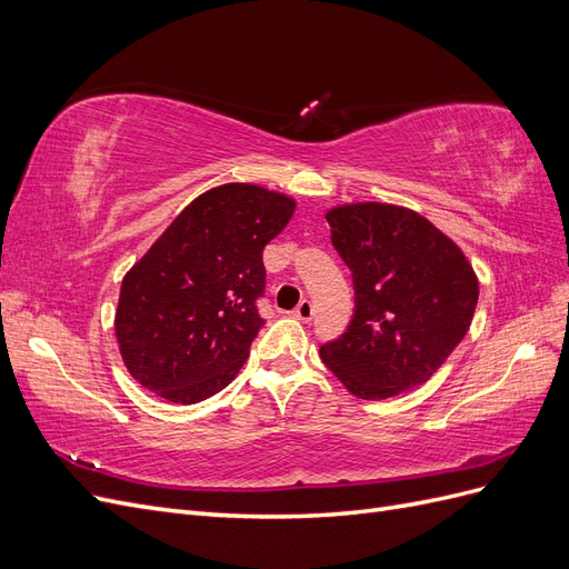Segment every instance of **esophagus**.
Masks as SVG:
<instances>
[{
    "mask_svg": "<svg viewBox=\"0 0 569 569\" xmlns=\"http://www.w3.org/2000/svg\"><path fill=\"white\" fill-rule=\"evenodd\" d=\"M313 303L311 301H308V299H303L297 308H295V313H291V316H295L297 320H303V322H308V320H313Z\"/></svg>",
    "mask_w": 569,
    "mask_h": 569,
    "instance_id": "1",
    "label": "esophagus"
}]
</instances>
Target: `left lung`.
<instances>
[{
    "mask_svg": "<svg viewBox=\"0 0 569 569\" xmlns=\"http://www.w3.org/2000/svg\"><path fill=\"white\" fill-rule=\"evenodd\" d=\"M325 218L353 272L356 313L322 343V363L366 401L425 385L470 330L479 280L468 256L406 206L339 203Z\"/></svg>",
    "mask_w": 569,
    "mask_h": 569,
    "instance_id": "left-lung-1",
    "label": "left lung"
}]
</instances>
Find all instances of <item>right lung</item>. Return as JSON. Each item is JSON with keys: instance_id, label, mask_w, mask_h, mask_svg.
I'll return each mask as SVG.
<instances>
[{"instance_id": "obj_1", "label": "right lung", "mask_w": 569, "mask_h": 569, "mask_svg": "<svg viewBox=\"0 0 569 569\" xmlns=\"http://www.w3.org/2000/svg\"><path fill=\"white\" fill-rule=\"evenodd\" d=\"M295 209L289 194L251 182L184 206L120 284L116 341L137 382L192 406L234 380L263 325V249Z\"/></svg>"}]
</instances>
